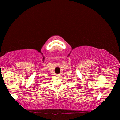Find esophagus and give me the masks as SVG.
Wrapping results in <instances>:
<instances>
[{
  "label": "esophagus",
  "instance_id": "1",
  "mask_svg": "<svg viewBox=\"0 0 120 120\" xmlns=\"http://www.w3.org/2000/svg\"><path fill=\"white\" fill-rule=\"evenodd\" d=\"M56 76H58V77H59V76H60V74H57V75H56Z\"/></svg>",
  "mask_w": 120,
  "mask_h": 120
}]
</instances>
